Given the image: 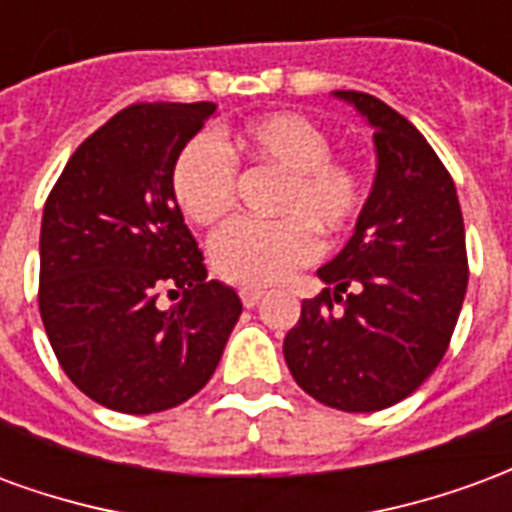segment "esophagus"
Returning <instances> with one entry per match:
<instances>
[{
	"instance_id": "1",
	"label": "esophagus",
	"mask_w": 512,
	"mask_h": 512,
	"mask_svg": "<svg viewBox=\"0 0 512 512\" xmlns=\"http://www.w3.org/2000/svg\"><path fill=\"white\" fill-rule=\"evenodd\" d=\"M241 301H244V307H255L257 301L263 299V290L260 288H241Z\"/></svg>"
}]
</instances>
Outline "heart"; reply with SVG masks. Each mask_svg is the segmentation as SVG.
<instances>
[{
    "label": "heart",
    "instance_id": "obj_1",
    "mask_svg": "<svg viewBox=\"0 0 512 512\" xmlns=\"http://www.w3.org/2000/svg\"><path fill=\"white\" fill-rule=\"evenodd\" d=\"M282 175L274 222H233L211 241L213 271L233 285L266 288L318 255V235L343 241L367 202L365 175L332 156V136L299 112H268L235 128L227 142L194 136L172 161L169 186L186 219L213 227L230 216L238 194V164Z\"/></svg>",
    "mask_w": 512,
    "mask_h": 512
}]
</instances>
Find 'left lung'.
Masks as SVG:
<instances>
[{
    "label": "left lung",
    "mask_w": 512,
    "mask_h": 512,
    "mask_svg": "<svg viewBox=\"0 0 512 512\" xmlns=\"http://www.w3.org/2000/svg\"><path fill=\"white\" fill-rule=\"evenodd\" d=\"M376 128L378 172L351 241L318 268L285 337L296 384L340 411L400 403L439 367L461 315L469 260L458 191L428 139L392 106L337 90Z\"/></svg>",
    "instance_id": "obj_1"
}]
</instances>
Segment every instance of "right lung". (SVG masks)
Returning a JSON list of instances; mask_svg holds the SVG:
<instances>
[{"label":"right lung","mask_w":512,"mask_h":512,"mask_svg":"<svg viewBox=\"0 0 512 512\" xmlns=\"http://www.w3.org/2000/svg\"><path fill=\"white\" fill-rule=\"evenodd\" d=\"M216 104H131L76 147L40 224V318L65 376L95 403L156 414L197 395L241 315L172 197L180 147ZM161 289L179 301L157 307Z\"/></svg>","instance_id":"right-lung-1"}]
</instances>
